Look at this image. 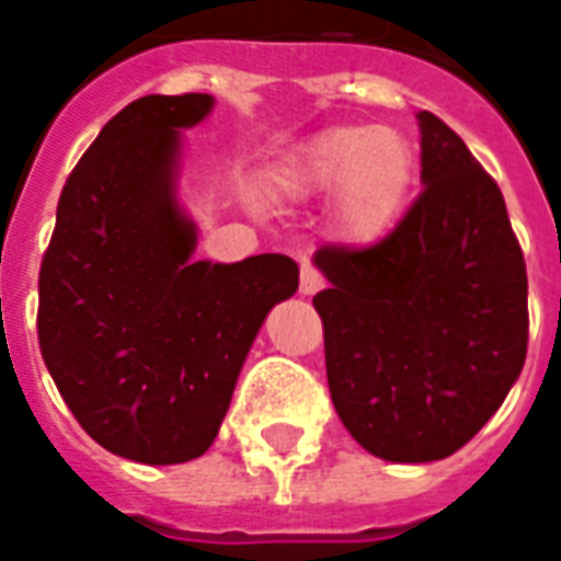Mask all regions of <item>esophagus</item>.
Instances as JSON below:
<instances>
[{
  "instance_id": "34e87169",
  "label": "esophagus",
  "mask_w": 561,
  "mask_h": 561,
  "mask_svg": "<svg viewBox=\"0 0 561 561\" xmlns=\"http://www.w3.org/2000/svg\"><path fill=\"white\" fill-rule=\"evenodd\" d=\"M321 288H324V279H321L319 270L304 264V270H300V294H304V297H312V294H319Z\"/></svg>"
}]
</instances>
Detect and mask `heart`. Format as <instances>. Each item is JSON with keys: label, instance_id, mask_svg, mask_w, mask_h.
<instances>
[{"label": "heart", "instance_id": "heart-1", "mask_svg": "<svg viewBox=\"0 0 561 561\" xmlns=\"http://www.w3.org/2000/svg\"><path fill=\"white\" fill-rule=\"evenodd\" d=\"M416 154L407 136L376 124L331 127L297 145L273 172L282 199H331L340 237L376 245L401 221L413 191Z\"/></svg>", "mask_w": 561, "mask_h": 561}]
</instances>
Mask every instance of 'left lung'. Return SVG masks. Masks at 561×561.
Instances as JSON below:
<instances>
[{"label": "left lung", "mask_w": 561, "mask_h": 561, "mask_svg": "<svg viewBox=\"0 0 561 561\" xmlns=\"http://www.w3.org/2000/svg\"><path fill=\"white\" fill-rule=\"evenodd\" d=\"M422 185L374 249L324 245L312 297L336 416L370 456H453L523 374L528 279L507 206L468 145L419 112Z\"/></svg>", "instance_id": "1"}]
</instances>
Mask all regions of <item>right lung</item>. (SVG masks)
I'll use <instances>...</instances> for the list:
<instances>
[{
    "label": "right lung",
    "instance_id": "1",
    "mask_svg": "<svg viewBox=\"0 0 561 561\" xmlns=\"http://www.w3.org/2000/svg\"><path fill=\"white\" fill-rule=\"evenodd\" d=\"M213 105L151 93L121 108L66 179L38 273V346L62 401L96 444L142 465L213 446L254 336L300 282L288 254L194 257L182 130Z\"/></svg>",
    "mask_w": 561,
    "mask_h": 561
}]
</instances>
